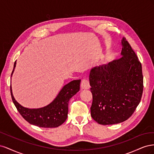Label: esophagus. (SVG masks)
Listing matches in <instances>:
<instances>
[{
	"label": "esophagus",
	"instance_id": "1",
	"mask_svg": "<svg viewBox=\"0 0 154 154\" xmlns=\"http://www.w3.org/2000/svg\"><path fill=\"white\" fill-rule=\"evenodd\" d=\"M90 88L89 82L86 79H83L81 83V88L82 89H88Z\"/></svg>",
	"mask_w": 154,
	"mask_h": 154
}]
</instances>
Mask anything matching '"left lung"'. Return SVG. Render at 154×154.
I'll return each instance as SVG.
<instances>
[{"instance_id": "obj_1", "label": "left lung", "mask_w": 154, "mask_h": 154, "mask_svg": "<svg viewBox=\"0 0 154 154\" xmlns=\"http://www.w3.org/2000/svg\"><path fill=\"white\" fill-rule=\"evenodd\" d=\"M121 58L94 67L89 75L92 118L100 125L125 122L140 103L143 91L141 63L125 38Z\"/></svg>"}]
</instances>
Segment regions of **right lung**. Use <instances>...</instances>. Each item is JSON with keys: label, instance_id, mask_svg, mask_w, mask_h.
Here are the masks:
<instances>
[{"label": "right lung", "instance_id": "1", "mask_svg": "<svg viewBox=\"0 0 154 154\" xmlns=\"http://www.w3.org/2000/svg\"><path fill=\"white\" fill-rule=\"evenodd\" d=\"M16 67L14 63L11 76ZM80 80L69 82L58 93L51 103L42 108L28 109L20 105L15 100L10 86L11 95L14 105L20 115L27 122L39 127L55 128L63 124L67 118L69 101L71 97L80 91Z\"/></svg>", "mask_w": 154, "mask_h": 154}]
</instances>
